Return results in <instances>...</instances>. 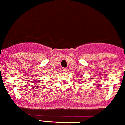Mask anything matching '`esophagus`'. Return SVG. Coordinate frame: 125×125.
Returning a JSON list of instances; mask_svg holds the SVG:
<instances>
[{
    "label": "esophagus",
    "mask_w": 125,
    "mask_h": 125,
    "mask_svg": "<svg viewBox=\"0 0 125 125\" xmlns=\"http://www.w3.org/2000/svg\"><path fill=\"white\" fill-rule=\"evenodd\" d=\"M62 72H64V73H66V72H67V68H62Z\"/></svg>",
    "instance_id": "esophagus-1"
}]
</instances>
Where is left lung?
Instances as JSON below:
<instances>
[{"mask_svg": "<svg viewBox=\"0 0 125 125\" xmlns=\"http://www.w3.org/2000/svg\"><path fill=\"white\" fill-rule=\"evenodd\" d=\"M79 76H80V74H79ZM81 80H82V79H81Z\"/></svg>", "mask_w": 125, "mask_h": 125, "instance_id": "8db88e82", "label": "left lung"}]
</instances>
